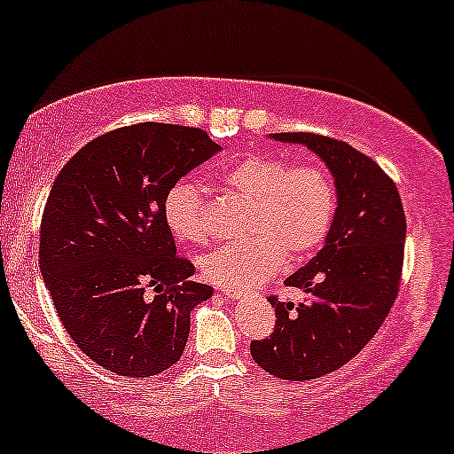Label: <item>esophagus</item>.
Instances as JSON below:
<instances>
[{
	"mask_svg": "<svg viewBox=\"0 0 454 454\" xmlns=\"http://www.w3.org/2000/svg\"><path fill=\"white\" fill-rule=\"evenodd\" d=\"M222 295H226L228 300H243L247 295V291H241V288H231V286H222L219 288Z\"/></svg>",
	"mask_w": 454,
	"mask_h": 454,
	"instance_id": "1",
	"label": "esophagus"
}]
</instances>
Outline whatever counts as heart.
<instances>
[{"instance_id": "obj_1", "label": "heart", "mask_w": 454, "mask_h": 454, "mask_svg": "<svg viewBox=\"0 0 454 454\" xmlns=\"http://www.w3.org/2000/svg\"><path fill=\"white\" fill-rule=\"evenodd\" d=\"M228 192L252 202L250 239L232 241L202 258V271L219 286L246 288L271 278L284 258L301 261L325 239L336 211L332 176L318 166H295L273 154H252L222 174ZM163 217L183 243L213 237L208 202L196 183L178 181L163 200Z\"/></svg>"}]
</instances>
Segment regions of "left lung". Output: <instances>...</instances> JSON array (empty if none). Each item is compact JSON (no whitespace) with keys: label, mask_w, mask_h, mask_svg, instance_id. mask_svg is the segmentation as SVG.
Wrapping results in <instances>:
<instances>
[{"label":"left lung","mask_w":454,"mask_h":454,"mask_svg":"<svg viewBox=\"0 0 454 454\" xmlns=\"http://www.w3.org/2000/svg\"><path fill=\"white\" fill-rule=\"evenodd\" d=\"M276 142L303 144L330 170L336 211L325 243L286 278L306 301H278L276 330L252 342L262 371L308 381L347 364L368 345L396 300L405 247V213L396 185L371 157L315 133H271Z\"/></svg>","instance_id":"1"}]
</instances>
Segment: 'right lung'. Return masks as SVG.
Listing matches in <instances>:
<instances>
[{"label": "right lung", "mask_w": 454, "mask_h": 454, "mask_svg": "<svg viewBox=\"0 0 454 454\" xmlns=\"http://www.w3.org/2000/svg\"><path fill=\"white\" fill-rule=\"evenodd\" d=\"M219 151L202 129L142 122L88 142L58 174L43 213V280L64 330L98 366L153 377L181 360L189 315L213 286L176 256L163 200Z\"/></svg>", "instance_id": "1"}]
</instances>
